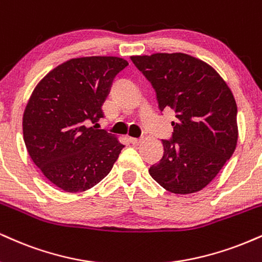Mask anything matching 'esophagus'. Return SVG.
I'll return each instance as SVG.
<instances>
[{
	"label": "esophagus",
	"mask_w": 262,
	"mask_h": 262,
	"mask_svg": "<svg viewBox=\"0 0 262 262\" xmlns=\"http://www.w3.org/2000/svg\"><path fill=\"white\" fill-rule=\"evenodd\" d=\"M129 141H130L133 145H139L141 143V139H137V138H129Z\"/></svg>",
	"instance_id": "34e87169"
}]
</instances>
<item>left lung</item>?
Wrapping results in <instances>:
<instances>
[{
	"label": "left lung",
	"instance_id": "8db88e82",
	"mask_svg": "<svg viewBox=\"0 0 262 262\" xmlns=\"http://www.w3.org/2000/svg\"><path fill=\"white\" fill-rule=\"evenodd\" d=\"M156 91L161 111L172 108L171 140H162L163 156L149 173L174 194L200 191L231 159L238 141L237 103L217 72L187 53L132 56Z\"/></svg>",
	"mask_w": 262,
	"mask_h": 262
}]
</instances>
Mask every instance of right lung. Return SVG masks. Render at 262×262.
Here are the masks:
<instances>
[{"instance_id": "1", "label": "right lung", "mask_w": 262, "mask_h": 262, "mask_svg": "<svg viewBox=\"0 0 262 262\" xmlns=\"http://www.w3.org/2000/svg\"><path fill=\"white\" fill-rule=\"evenodd\" d=\"M127 66L113 56L72 58L49 72L28 101L23 115L28 152L42 174L67 193L102 181L124 147L113 134L89 124L103 117L101 106Z\"/></svg>"}]
</instances>
